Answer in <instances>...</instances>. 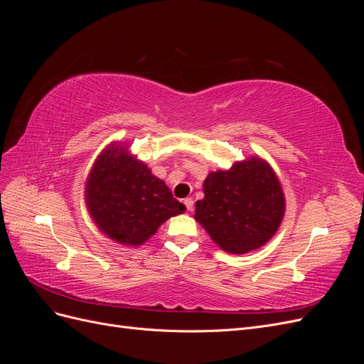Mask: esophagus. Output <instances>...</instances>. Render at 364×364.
<instances>
[{
    "instance_id": "esophagus-1",
    "label": "esophagus",
    "mask_w": 364,
    "mask_h": 364,
    "mask_svg": "<svg viewBox=\"0 0 364 364\" xmlns=\"http://www.w3.org/2000/svg\"><path fill=\"white\" fill-rule=\"evenodd\" d=\"M183 203H185V206H186V209H188V211H193V206H194V200L191 199V197H186V199L183 200Z\"/></svg>"
}]
</instances>
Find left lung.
<instances>
[{
  "label": "left lung",
  "instance_id": "left-lung-1",
  "mask_svg": "<svg viewBox=\"0 0 364 364\" xmlns=\"http://www.w3.org/2000/svg\"><path fill=\"white\" fill-rule=\"evenodd\" d=\"M203 193L196 202L194 218L228 253L243 255L262 247L282 223L285 196L279 178L259 156L209 173Z\"/></svg>",
  "mask_w": 364,
  "mask_h": 364
}]
</instances>
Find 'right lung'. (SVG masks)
<instances>
[{
	"label": "right lung",
	"instance_id": "right-lung-1",
	"mask_svg": "<svg viewBox=\"0 0 364 364\" xmlns=\"http://www.w3.org/2000/svg\"><path fill=\"white\" fill-rule=\"evenodd\" d=\"M85 203L94 225L123 246H142L170 217L185 213L168 186L114 141L94 161L85 183Z\"/></svg>",
	"mask_w": 364,
	"mask_h": 364
}]
</instances>
